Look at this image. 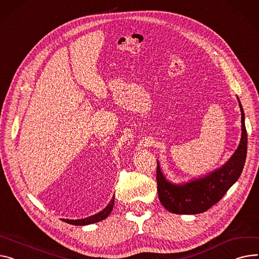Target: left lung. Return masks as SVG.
Returning a JSON list of instances; mask_svg holds the SVG:
<instances>
[{"label":"left lung","instance_id":"8db88e82","mask_svg":"<svg viewBox=\"0 0 259 259\" xmlns=\"http://www.w3.org/2000/svg\"><path fill=\"white\" fill-rule=\"evenodd\" d=\"M242 111V139L232 157L221 168L208 176L184 184H171L162 175L157 162L156 180L159 201L163 207L176 214H197L208 210L227 193L242 174L246 157L248 137L245 126V113Z\"/></svg>","mask_w":259,"mask_h":259}]
</instances>
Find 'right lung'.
Wrapping results in <instances>:
<instances>
[{"label":"right lung","mask_w":259,"mask_h":259,"mask_svg":"<svg viewBox=\"0 0 259 259\" xmlns=\"http://www.w3.org/2000/svg\"><path fill=\"white\" fill-rule=\"evenodd\" d=\"M113 204H114V197H112V200L110 201V203L106 206L105 209H103L102 211H100L99 213L85 218L82 220H63L65 223L67 224H72V225H77V226H84V225H90V224H94V223H98L100 221H103L104 219H106L109 213L111 212L112 208H113Z\"/></svg>","instance_id":"obj_1"}]
</instances>
